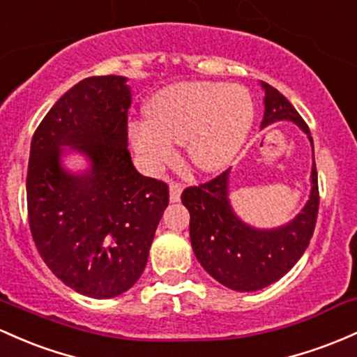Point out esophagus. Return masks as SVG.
I'll list each match as a JSON object with an SVG mask.
<instances>
[{"mask_svg":"<svg viewBox=\"0 0 357 357\" xmlns=\"http://www.w3.org/2000/svg\"><path fill=\"white\" fill-rule=\"evenodd\" d=\"M181 191H183V185L178 181H172L169 185V199L172 203L179 202V198H181Z\"/></svg>","mask_w":357,"mask_h":357,"instance_id":"obj_1","label":"esophagus"}]
</instances>
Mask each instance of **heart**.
Instances as JSON below:
<instances>
[{"label":"heart","mask_w":357,"mask_h":357,"mask_svg":"<svg viewBox=\"0 0 357 357\" xmlns=\"http://www.w3.org/2000/svg\"><path fill=\"white\" fill-rule=\"evenodd\" d=\"M149 120L132 121L130 140L151 169L169 160L174 142L186 144L205 171L225 166L244 144L254 119L249 93L220 83H185L162 89L147 107Z\"/></svg>","instance_id":"1"}]
</instances>
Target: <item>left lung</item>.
<instances>
[{"instance_id":"left-lung-1","label":"left lung","mask_w":357,"mask_h":357,"mask_svg":"<svg viewBox=\"0 0 357 357\" xmlns=\"http://www.w3.org/2000/svg\"><path fill=\"white\" fill-rule=\"evenodd\" d=\"M261 84L266 108L262 127L276 120H291L308 134L313 147L308 125L300 113L276 88ZM181 202L191 217L193 252L205 271L227 288L256 291L283 278L310 244L320 202L315 155L310 198L298 217L281 229H252L234 213L229 202V169L202 185L188 186Z\"/></svg>"}]
</instances>
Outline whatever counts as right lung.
Segmentation results:
<instances>
[{"instance_id": "right-lung-1", "label": "right lung", "mask_w": 357, "mask_h": 357, "mask_svg": "<svg viewBox=\"0 0 357 357\" xmlns=\"http://www.w3.org/2000/svg\"><path fill=\"white\" fill-rule=\"evenodd\" d=\"M125 83L121 76L79 81L49 109L30 146L26 208L35 245L62 283L93 298L134 287L169 203L166 183L132 164ZM66 145L90 160L83 175L60 166Z\"/></svg>"}]
</instances>
